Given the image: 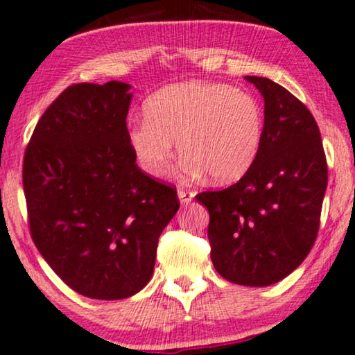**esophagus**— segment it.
<instances>
[{"label": "esophagus", "mask_w": 355, "mask_h": 355, "mask_svg": "<svg viewBox=\"0 0 355 355\" xmlns=\"http://www.w3.org/2000/svg\"><path fill=\"white\" fill-rule=\"evenodd\" d=\"M178 196H179V199H181L182 204H189L191 200L194 199L196 192L191 191V189H179L178 191Z\"/></svg>", "instance_id": "34e87169"}]
</instances>
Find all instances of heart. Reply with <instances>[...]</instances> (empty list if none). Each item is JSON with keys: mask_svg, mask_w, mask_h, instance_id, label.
I'll return each mask as SVG.
<instances>
[{"mask_svg": "<svg viewBox=\"0 0 355 355\" xmlns=\"http://www.w3.org/2000/svg\"><path fill=\"white\" fill-rule=\"evenodd\" d=\"M144 120L128 130V143L146 174L168 171L174 141L181 169L209 173L216 182L237 181L252 168L263 141V112L247 92L214 82L159 89L144 102Z\"/></svg>", "mask_w": 355, "mask_h": 355, "instance_id": "heart-1", "label": "heart"}]
</instances>
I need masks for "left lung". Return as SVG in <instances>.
Wrapping results in <instances>:
<instances>
[{
    "label": "left lung",
    "mask_w": 355,
    "mask_h": 355,
    "mask_svg": "<svg viewBox=\"0 0 355 355\" xmlns=\"http://www.w3.org/2000/svg\"><path fill=\"white\" fill-rule=\"evenodd\" d=\"M245 78L265 100L260 153L239 182L196 199L211 216L217 273L235 284L268 286L298 268L316 242L327 163L308 107L270 78Z\"/></svg>",
    "instance_id": "obj_1"
}]
</instances>
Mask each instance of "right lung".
<instances>
[{"label":"right lung","mask_w":355,"mask_h":355,"mask_svg":"<svg viewBox=\"0 0 355 355\" xmlns=\"http://www.w3.org/2000/svg\"><path fill=\"white\" fill-rule=\"evenodd\" d=\"M123 82L73 84L39 118L24 153L31 237L57 277L94 300H123L153 277L176 187L138 168Z\"/></svg>","instance_id":"add662e5"}]
</instances>
